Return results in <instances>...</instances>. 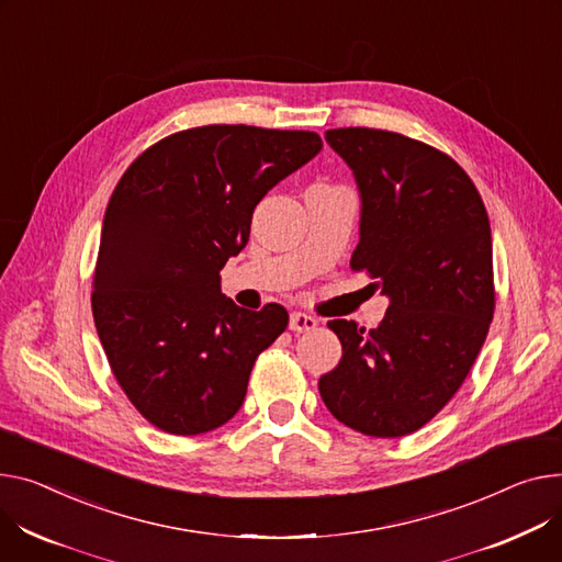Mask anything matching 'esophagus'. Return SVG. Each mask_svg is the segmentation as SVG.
Segmentation results:
<instances>
[{"mask_svg": "<svg viewBox=\"0 0 562 562\" xmlns=\"http://www.w3.org/2000/svg\"><path fill=\"white\" fill-rule=\"evenodd\" d=\"M318 325V321L314 316H307L303 312H291L289 316V329L291 331H310Z\"/></svg>", "mask_w": 562, "mask_h": 562, "instance_id": "1", "label": "esophagus"}]
</instances>
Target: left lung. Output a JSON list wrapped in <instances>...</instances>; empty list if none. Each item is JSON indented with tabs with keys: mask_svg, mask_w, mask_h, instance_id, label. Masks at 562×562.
I'll return each instance as SVG.
<instances>
[{
	"mask_svg": "<svg viewBox=\"0 0 562 562\" xmlns=\"http://www.w3.org/2000/svg\"><path fill=\"white\" fill-rule=\"evenodd\" d=\"M361 199L350 267L389 297L380 327L329 321L344 357L318 380L329 414L355 431L400 438L454 397L493 312V237L470 176L438 148L375 128H331Z\"/></svg>",
	"mask_w": 562,
	"mask_h": 562,
	"instance_id": "obj_1",
	"label": "left lung"
}]
</instances>
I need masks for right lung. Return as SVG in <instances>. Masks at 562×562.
I'll return each instance as SVG.
<instances>
[{"label": "right lung", "instance_id": "add662e5", "mask_svg": "<svg viewBox=\"0 0 562 562\" xmlns=\"http://www.w3.org/2000/svg\"><path fill=\"white\" fill-rule=\"evenodd\" d=\"M321 148L310 131L212 124L146 148L117 182L92 316L112 375L158 429L196 436L239 411L257 355L289 314L237 307L218 271L248 244L257 203Z\"/></svg>", "mask_w": 562, "mask_h": 562}]
</instances>
